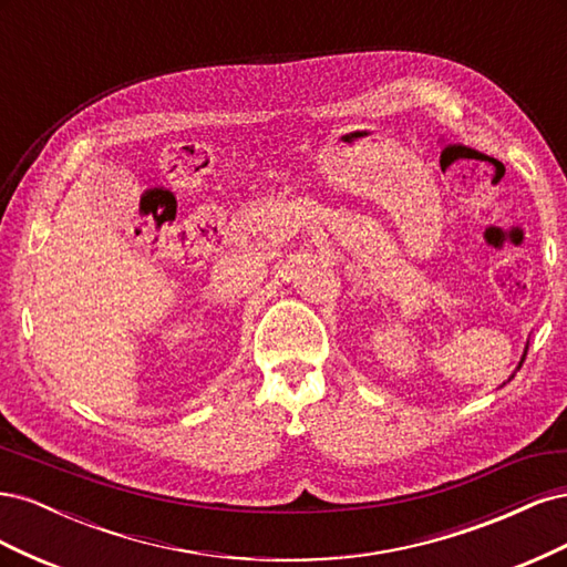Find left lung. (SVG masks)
I'll list each match as a JSON object with an SVG mask.
<instances>
[{
    "label": "left lung",
    "instance_id": "left-lung-1",
    "mask_svg": "<svg viewBox=\"0 0 567 567\" xmlns=\"http://www.w3.org/2000/svg\"><path fill=\"white\" fill-rule=\"evenodd\" d=\"M527 348H529V340H527V342H525V350H523V357H520V362H518V367H516V371H518V369H520V367H523V362H525V357H527ZM516 371H513V373H511V375H508V381H511V379H513V375H516ZM508 381H506V383H508ZM506 383H504V385H506Z\"/></svg>",
    "mask_w": 567,
    "mask_h": 567
}]
</instances>
